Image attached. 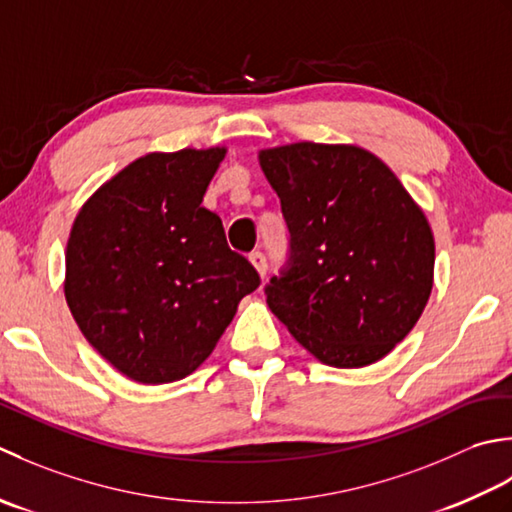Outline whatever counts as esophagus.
<instances>
[{
  "instance_id": "esophagus-1",
  "label": "esophagus",
  "mask_w": 512,
  "mask_h": 512,
  "mask_svg": "<svg viewBox=\"0 0 512 512\" xmlns=\"http://www.w3.org/2000/svg\"><path fill=\"white\" fill-rule=\"evenodd\" d=\"M249 263L254 265V269L258 271L260 278H265V271H267V258H265V254L252 252V254H249Z\"/></svg>"
}]
</instances>
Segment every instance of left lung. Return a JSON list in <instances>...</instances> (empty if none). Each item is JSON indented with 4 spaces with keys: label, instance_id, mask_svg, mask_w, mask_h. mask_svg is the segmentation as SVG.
<instances>
[{
    "label": "left lung",
    "instance_id": "obj_1",
    "mask_svg": "<svg viewBox=\"0 0 512 512\" xmlns=\"http://www.w3.org/2000/svg\"><path fill=\"white\" fill-rule=\"evenodd\" d=\"M291 234L267 305L302 347L338 369L382 360L420 320L435 241L422 207L358 145L300 141L258 152Z\"/></svg>",
    "mask_w": 512,
    "mask_h": 512
}]
</instances>
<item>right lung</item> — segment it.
<instances>
[{
  "mask_svg": "<svg viewBox=\"0 0 512 512\" xmlns=\"http://www.w3.org/2000/svg\"><path fill=\"white\" fill-rule=\"evenodd\" d=\"M225 148L150 152L92 194L72 223L64 294L86 340L139 384L183 380L210 358L260 285L201 205Z\"/></svg>",
  "mask_w": 512,
  "mask_h": 512,
  "instance_id": "obj_1",
  "label": "right lung"
}]
</instances>
